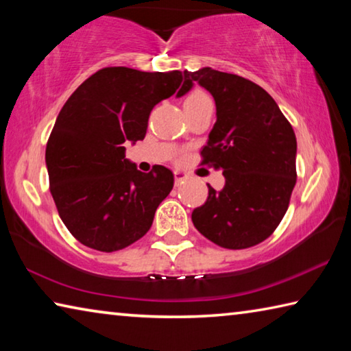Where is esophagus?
I'll return each mask as SVG.
<instances>
[{"mask_svg": "<svg viewBox=\"0 0 351 351\" xmlns=\"http://www.w3.org/2000/svg\"><path fill=\"white\" fill-rule=\"evenodd\" d=\"M173 175H175V182H176V186H180V184H181L182 181H186V180H187V175L184 173L182 170H175V171H173Z\"/></svg>", "mask_w": 351, "mask_h": 351, "instance_id": "34e87169", "label": "esophagus"}]
</instances>
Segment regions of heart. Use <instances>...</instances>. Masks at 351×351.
I'll return each mask as SVG.
<instances>
[{"mask_svg":"<svg viewBox=\"0 0 351 351\" xmlns=\"http://www.w3.org/2000/svg\"><path fill=\"white\" fill-rule=\"evenodd\" d=\"M204 100H210V99L207 97L206 93L197 90V91L190 93L189 96L186 97V100H184V106H187V105H197V104L204 102Z\"/></svg>","mask_w":351,"mask_h":351,"instance_id":"obj_1","label":"heart"}]
</instances>
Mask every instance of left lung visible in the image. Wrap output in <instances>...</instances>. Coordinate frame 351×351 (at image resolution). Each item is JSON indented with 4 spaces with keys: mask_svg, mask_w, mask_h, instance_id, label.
Listing matches in <instances>:
<instances>
[{
    "mask_svg": "<svg viewBox=\"0 0 351 351\" xmlns=\"http://www.w3.org/2000/svg\"><path fill=\"white\" fill-rule=\"evenodd\" d=\"M184 82H198L215 99L217 122L201 164L226 178L219 192L207 184L209 197L192 212L193 226L226 249L258 245L288 210L297 180L294 130L276 100L245 77L203 68L184 71Z\"/></svg>",
    "mask_w": 351,
    "mask_h": 351,
    "instance_id": "left-lung-1",
    "label": "left lung"
}]
</instances>
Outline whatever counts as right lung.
Here are the masks:
<instances>
[{
    "label": "right lung",
    "instance_id": "1",
    "mask_svg": "<svg viewBox=\"0 0 351 351\" xmlns=\"http://www.w3.org/2000/svg\"><path fill=\"white\" fill-rule=\"evenodd\" d=\"M181 71L144 73L110 66L82 83L58 112L46 145L49 190L58 215L82 245L114 252L142 239L173 189V173H142L125 142L145 138L154 105L186 94Z\"/></svg>",
    "mask_w": 351,
    "mask_h": 351
}]
</instances>
